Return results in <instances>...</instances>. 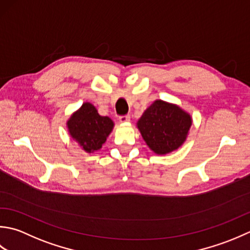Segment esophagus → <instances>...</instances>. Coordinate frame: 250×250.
<instances>
[{
  "label": "esophagus",
  "mask_w": 250,
  "mask_h": 250,
  "mask_svg": "<svg viewBox=\"0 0 250 250\" xmlns=\"http://www.w3.org/2000/svg\"><path fill=\"white\" fill-rule=\"evenodd\" d=\"M119 120H120V122H122V123H126V122L130 121V116L129 115H121Z\"/></svg>",
  "instance_id": "obj_1"
}]
</instances>
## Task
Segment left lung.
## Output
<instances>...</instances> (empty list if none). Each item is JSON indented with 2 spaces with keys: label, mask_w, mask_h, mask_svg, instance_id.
I'll return each mask as SVG.
<instances>
[{
  "label": "left lung",
  "mask_w": 250,
  "mask_h": 250,
  "mask_svg": "<svg viewBox=\"0 0 250 250\" xmlns=\"http://www.w3.org/2000/svg\"><path fill=\"white\" fill-rule=\"evenodd\" d=\"M191 124V116L179 106L156 100L139 120L138 128L152 151L167 154L185 142Z\"/></svg>",
  "instance_id": "obj_1"
}]
</instances>
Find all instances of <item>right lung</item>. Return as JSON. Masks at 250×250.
<instances>
[{"instance_id": "obj_1", "label": "right lung", "mask_w": 250, "mask_h": 250, "mask_svg": "<svg viewBox=\"0 0 250 250\" xmlns=\"http://www.w3.org/2000/svg\"><path fill=\"white\" fill-rule=\"evenodd\" d=\"M70 135L86 152L99 150L106 140L113 122L108 116L99 115L95 106L86 103L68 122Z\"/></svg>"}]
</instances>
